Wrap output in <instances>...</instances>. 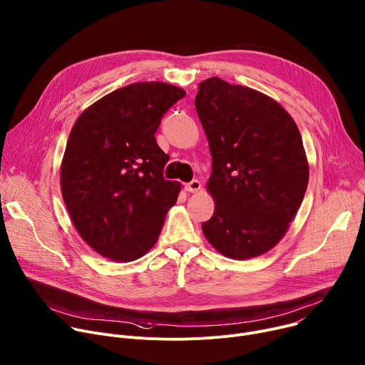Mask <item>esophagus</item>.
I'll return each instance as SVG.
<instances>
[{"instance_id": "obj_1", "label": "esophagus", "mask_w": 365, "mask_h": 365, "mask_svg": "<svg viewBox=\"0 0 365 365\" xmlns=\"http://www.w3.org/2000/svg\"><path fill=\"white\" fill-rule=\"evenodd\" d=\"M185 190H187L188 192H198V191L201 190V184H200L198 180H192L191 182H188V184L185 185Z\"/></svg>"}]
</instances>
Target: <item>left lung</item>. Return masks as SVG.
Here are the masks:
<instances>
[{
  "instance_id": "8db88e82",
  "label": "left lung",
  "mask_w": 365,
  "mask_h": 365,
  "mask_svg": "<svg viewBox=\"0 0 365 365\" xmlns=\"http://www.w3.org/2000/svg\"><path fill=\"white\" fill-rule=\"evenodd\" d=\"M195 110L212 153L206 188L215 200L201 229L227 258L259 257L287 233L307 188L300 130L274 98L217 76L200 83Z\"/></svg>"
}]
</instances>
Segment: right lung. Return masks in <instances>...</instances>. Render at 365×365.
<instances>
[{
    "instance_id": "obj_1",
    "label": "right lung",
    "mask_w": 365,
    "mask_h": 365,
    "mask_svg": "<svg viewBox=\"0 0 365 365\" xmlns=\"http://www.w3.org/2000/svg\"><path fill=\"white\" fill-rule=\"evenodd\" d=\"M185 96L167 83L118 88L79 114L61 164L69 217L97 254L114 262L143 257L159 237L181 184L162 175L170 159L155 132Z\"/></svg>"
}]
</instances>
